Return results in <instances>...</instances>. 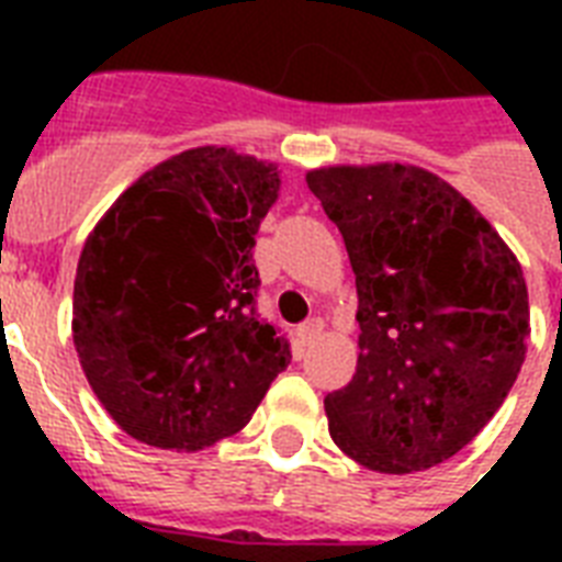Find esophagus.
Returning a JSON list of instances; mask_svg holds the SVG:
<instances>
[{
    "instance_id": "34e87169",
    "label": "esophagus",
    "mask_w": 562,
    "mask_h": 562,
    "mask_svg": "<svg viewBox=\"0 0 562 562\" xmlns=\"http://www.w3.org/2000/svg\"><path fill=\"white\" fill-rule=\"evenodd\" d=\"M297 335H300V341L306 344V347H312V344L324 335V321H321V317H312V321H306V324L300 326Z\"/></svg>"
}]
</instances>
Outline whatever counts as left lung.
<instances>
[{"label":"left lung","mask_w":562,"mask_h":562,"mask_svg":"<svg viewBox=\"0 0 562 562\" xmlns=\"http://www.w3.org/2000/svg\"><path fill=\"white\" fill-rule=\"evenodd\" d=\"M350 254L359 364L326 393L335 446L405 475L458 454L514 387L531 335L522 265L490 221L419 166L306 175Z\"/></svg>","instance_id":"1"}]
</instances>
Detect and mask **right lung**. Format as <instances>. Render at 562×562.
<instances>
[{
    "instance_id": "add662e5",
    "label": "right lung",
    "mask_w": 562,
    "mask_h": 562,
    "mask_svg": "<svg viewBox=\"0 0 562 562\" xmlns=\"http://www.w3.org/2000/svg\"><path fill=\"white\" fill-rule=\"evenodd\" d=\"M280 171L233 148L175 154L83 241L72 341L110 417L139 443L198 452L254 417L289 341L256 317L259 224Z\"/></svg>"
}]
</instances>
